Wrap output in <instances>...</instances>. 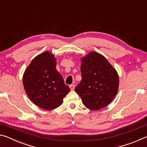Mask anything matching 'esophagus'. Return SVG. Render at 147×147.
I'll list each match as a JSON object with an SVG mask.
<instances>
[{
	"label": "esophagus",
	"instance_id": "obj_1",
	"mask_svg": "<svg viewBox=\"0 0 147 147\" xmlns=\"http://www.w3.org/2000/svg\"><path fill=\"white\" fill-rule=\"evenodd\" d=\"M69 87H70V89L71 91H73L74 89V88H75V86H74V84H71V85L69 86Z\"/></svg>",
	"mask_w": 147,
	"mask_h": 147
}]
</instances>
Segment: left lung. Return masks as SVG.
<instances>
[{
    "mask_svg": "<svg viewBox=\"0 0 147 147\" xmlns=\"http://www.w3.org/2000/svg\"><path fill=\"white\" fill-rule=\"evenodd\" d=\"M82 80L75 88L86 108L98 110L115 97L119 88L117 73L104 57L91 52L82 59Z\"/></svg>",
    "mask_w": 147,
    "mask_h": 147,
    "instance_id": "1",
    "label": "left lung"
}]
</instances>
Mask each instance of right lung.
<instances>
[{"label":"right lung","instance_id":"1","mask_svg":"<svg viewBox=\"0 0 147 147\" xmlns=\"http://www.w3.org/2000/svg\"><path fill=\"white\" fill-rule=\"evenodd\" d=\"M56 63L53 54L44 52L32 61L23 76V85L27 95L36 105L47 110L60 106L70 91L56 70Z\"/></svg>","mask_w":147,"mask_h":147}]
</instances>
